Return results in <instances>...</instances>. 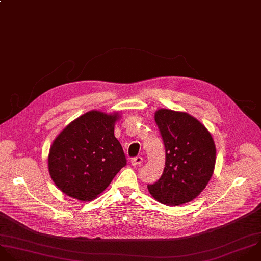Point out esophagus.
<instances>
[{
	"label": "esophagus",
	"mask_w": 261,
	"mask_h": 261,
	"mask_svg": "<svg viewBox=\"0 0 261 261\" xmlns=\"http://www.w3.org/2000/svg\"><path fill=\"white\" fill-rule=\"evenodd\" d=\"M142 162H143V159L141 158V156H135V158H133L132 159V161H131V164L133 165V166H141V164H142Z\"/></svg>",
	"instance_id": "34e87169"
}]
</instances>
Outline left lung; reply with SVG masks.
I'll return each instance as SVG.
<instances>
[{
  "instance_id": "left-lung-1",
  "label": "left lung",
  "mask_w": 261,
  "mask_h": 261,
  "mask_svg": "<svg viewBox=\"0 0 261 261\" xmlns=\"http://www.w3.org/2000/svg\"><path fill=\"white\" fill-rule=\"evenodd\" d=\"M154 121L165 151L161 178L148 185L150 195L167 206L193 201L206 188L215 166L216 148L210 132L187 113L171 110L155 112Z\"/></svg>"
}]
</instances>
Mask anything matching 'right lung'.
<instances>
[{
    "instance_id": "right-lung-1",
    "label": "right lung",
    "mask_w": 261,
    "mask_h": 261,
    "mask_svg": "<svg viewBox=\"0 0 261 261\" xmlns=\"http://www.w3.org/2000/svg\"><path fill=\"white\" fill-rule=\"evenodd\" d=\"M118 115L91 111L67 125L55 138L48 158L57 188L70 198L91 201L127 164L114 128Z\"/></svg>"
}]
</instances>
